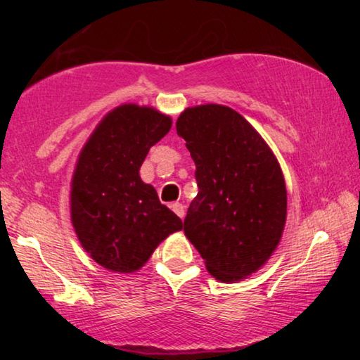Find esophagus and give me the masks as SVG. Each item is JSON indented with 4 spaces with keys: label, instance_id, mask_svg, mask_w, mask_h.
I'll return each mask as SVG.
<instances>
[{
    "label": "esophagus",
    "instance_id": "34e87169",
    "mask_svg": "<svg viewBox=\"0 0 360 360\" xmlns=\"http://www.w3.org/2000/svg\"><path fill=\"white\" fill-rule=\"evenodd\" d=\"M170 208L174 210V213L179 216V218H184L185 216V208H184V205L181 203H179V201H175V203H172L170 205Z\"/></svg>",
    "mask_w": 360,
    "mask_h": 360
}]
</instances>
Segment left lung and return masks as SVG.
<instances>
[{
  "instance_id": "8db88e82",
  "label": "left lung",
  "mask_w": 360,
  "mask_h": 360,
  "mask_svg": "<svg viewBox=\"0 0 360 360\" xmlns=\"http://www.w3.org/2000/svg\"><path fill=\"white\" fill-rule=\"evenodd\" d=\"M176 134L196 165L198 195L185 236L216 280L234 283L262 267L277 249L287 219V188L262 136L223 105L186 108Z\"/></svg>"
}]
</instances>
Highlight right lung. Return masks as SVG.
Listing matches in <instances>:
<instances>
[{"instance_id":"1","label":"right lung","mask_w":360,"mask_h":360,"mask_svg":"<svg viewBox=\"0 0 360 360\" xmlns=\"http://www.w3.org/2000/svg\"><path fill=\"white\" fill-rule=\"evenodd\" d=\"M172 127L155 108L121 105L103 117L78 155L70 190L77 238L111 272L132 274L157 245L184 228L139 170L149 149Z\"/></svg>"}]
</instances>
